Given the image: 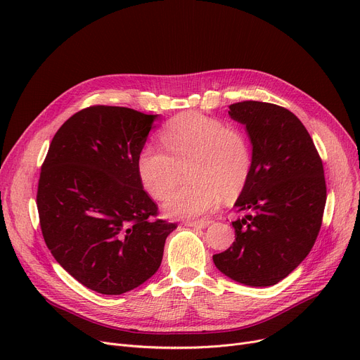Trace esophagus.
<instances>
[{"instance_id": "1", "label": "esophagus", "mask_w": 360, "mask_h": 360, "mask_svg": "<svg viewBox=\"0 0 360 360\" xmlns=\"http://www.w3.org/2000/svg\"><path fill=\"white\" fill-rule=\"evenodd\" d=\"M212 223V220H197V221H185L184 224L188 226V228H200L204 229Z\"/></svg>"}]
</instances>
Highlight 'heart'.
<instances>
[{"mask_svg":"<svg viewBox=\"0 0 360 360\" xmlns=\"http://www.w3.org/2000/svg\"><path fill=\"white\" fill-rule=\"evenodd\" d=\"M160 139L168 153L144 146L137 158V172L144 190L156 200H165L188 167L186 178L191 182L163 205L169 217L197 219L209 213L221 194H239L251 176L252 147L239 127L198 112H184L165 125Z\"/></svg>","mask_w":360,"mask_h":360,"instance_id":"obj_1","label":"heart"}]
</instances>
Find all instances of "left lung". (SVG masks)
Wrapping results in <instances>:
<instances>
[{
  "mask_svg": "<svg viewBox=\"0 0 360 360\" xmlns=\"http://www.w3.org/2000/svg\"><path fill=\"white\" fill-rule=\"evenodd\" d=\"M247 127L252 172L235 202L248 214L232 221L235 242L214 266L247 286H273L312 250L323 223L327 186L309 132L289 109L243 101L229 106Z\"/></svg>",
  "mask_w": 360,
  "mask_h": 360,
  "instance_id": "obj_1",
  "label": "left lung"
}]
</instances>
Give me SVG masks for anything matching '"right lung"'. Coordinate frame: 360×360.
Listing matches in <instances>:
<instances>
[{"label":"right lung","instance_id":"obj_1","mask_svg":"<svg viewBox=\"0 0 360 360\" xmlns=\"http://www.w3.org/2000/svg\"><path fill=\"white\" fill-rule=\"evenodd\" d=\"M158 115L96 105L53 136L41 167L37 212L46 247L83 286L102 295L139 288L160 267L175 223L155 219L137 158Z\"/></svg>","mask_w":360,"mask_h":360}]
</instances>
